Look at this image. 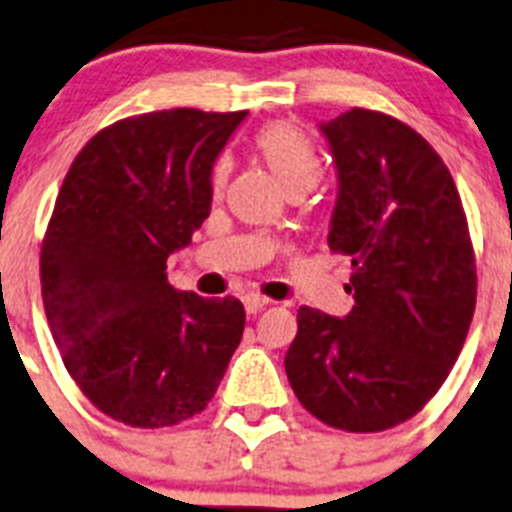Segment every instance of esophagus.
<instances>
[{
    "mask_svg": "<svg viewBox=\"0 0 512 512\" xmlns=\"http://www.w3.org/2000/svg\"><path fill=\"white\" fill-rule=\"evenodd\" d=\"M242 302H244V309H247L249 315H257L260 309L268 307V299H265V296H260V294H255V291H252V294H244Z\"/></svg>",
    "mask_w": 512,
    "mask_h": 512,
    "instance_id": "esophagus-1",
    "label": "esophagus"
}]
</instances>
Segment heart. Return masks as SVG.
<instances>
[{"mask_svg":"<svg viewBox=\"0 0 512 512\" xmlns=\"http://www.w3.org/2000/svg\"><path fill=\"white\" fill-rule=\"evenodd\" d=\"M257 153L265 158L270 171L278 176V182L286 187V192H304L307 195L322 174V161L317 156V148L299 127L286 122L268 124L265 130L255 137ZM229 166L221 163L216 169V184L226 179Z\"/></svg>","mask_w":512,"mask_h":512,"instance_id":"obj_1","label":"heart"}]
</instances>
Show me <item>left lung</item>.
I'll list each match as a JSON object with an SVG mask.
<instances>
[{"label":"left lung","instance_id":"8db88e82","mask_svg":"<svg viewBox=\"0 0 512 512\" xmlns=\"http://www.w3.org/2000/svg\"><path fill=\"white\" fill-rule=\"evenodd\" d=\"M320 132L338 174L328 244L351 257L354 307L346 317L299 309L283 364L320 422L382 432L422 409L461 354L474 247L453 176L419 132L367 109Z\"/></svg>","mask_w":512,"mask_h":512}]
</instances>
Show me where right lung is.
Masks as SVG:
<instances>
[{
    "mask_svg": "<svg viewBox=\"0 0 512 512\" xmlns=\"http://www.w3.org/2000/svg\"><path fill=\"white\" fill-rule=\"evenodd\" d=\"M247 111H150L72 161L41 247L64 367L103 414L156 429L200 414L244 333L239 299L176 291L166 260L210 216L213 166Z\"/></svg>",
    "mask_w": 512,
    "mask_h": 512,
    "instance_id": "add662e5",
    "label": "right lung"
}]
</instances>
